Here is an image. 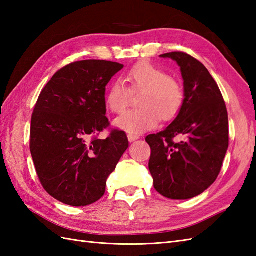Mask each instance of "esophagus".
Masks as SVG:
<instances>
[{"mask_svg": "<svg viewBox=\"0 0 256 256\" xmlns=\"http://www.w3.org/2000/svg\"><path fill=\"white\" fill-rule=\"evenodd\" d=\"M138 136L136 134H128V140L129 142H134L136 140H138Z\"/></svg>", "mask_w": 256, "mask_h": 256, "instance_id": "obj_1", "label": "esophagus"}]
</instances>
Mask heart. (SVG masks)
<instances>
[{
  "mask_svg": "<svg viewBox=\"0 0 256 256\" xmlns=\"http://www.w3.org/2000/svg\"><path fill=\"white\" fill-rule=\"evenodd\" d=\"M129 88L122 80H114L106 95V104L113 113H122L128 106L131 92L142 94L141 108L129 110L116 118L115 126L130 134H142L156 127L160 116L174 118L184 104V90L177 80L150 62H140L125 74Z\"/></svg>",
  "mask_w": 256,
  "mask_h": 256,
  "instance_id": "1",
  "label": "heart"
}]
</instances>
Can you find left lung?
I'll use <instances>...</instances> for the list:
<instances>
[{
	"label": "left lung",
	"instance_id": "obj_1",
	"mask_svg": "<svg viewBox=\"0 0 256 256\" xmlns=\"http://www.w3.org/2000/svg\"><path fill=\"white\" fill-rule=\"evenodd\" d=\"M160 56L180 65L184 99L171 125L146 136L148 168L161 196L187 200L210 187L221 171L228 147V110L218 84L200 60L180 51Z\"/></svg>",
	"mask_w": 256,
	"mask_h": 256
}]
</instances>
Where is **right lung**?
I'll return each mask as SVG.
<instances>
[{"mask_svg": "<svg viewBox=\"0 0 256 256\" xmlns=\"http://www.w3.org/2000/svg\"><path fill=\"white\" fill-rule=\"evenodd\" d=\"M124 65L102 60L74 62L42 88L30 120V150L44 189L60 202L86 206L102 198L108 177L129 142L106 116V86Z\"/></svg>", "mask_w": 256, "mask_h": 256, "instance_id": "1", "label": "right lung"}]
</instances>
